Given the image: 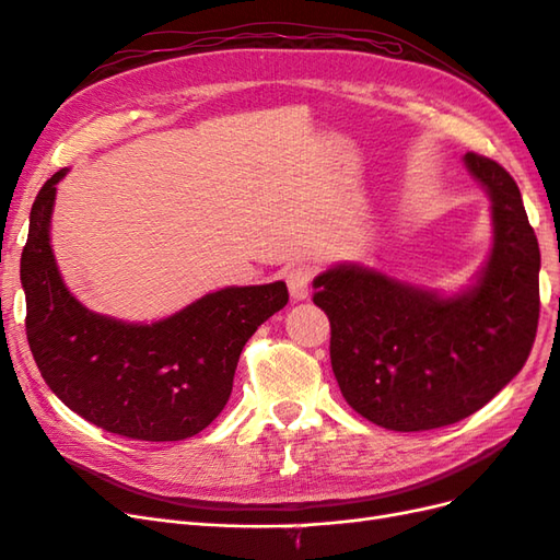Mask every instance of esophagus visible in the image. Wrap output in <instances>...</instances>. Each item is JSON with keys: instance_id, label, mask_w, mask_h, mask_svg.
Segmentation results:
<instances>
[{"instance_id": "34e87169", "label": "esophagus", "mask_w": 560, "mask_h": 560, "mask_svg": "<svg viewBox=\"0 0 560 560\" xmlns=\"http://www.w3.org/2000/svg\"><path fill=\"white\" fill-rule=\"evenodd\" d=\"M313 282V268L311 266H294L287 270V287H290V296L294 301L308 299Z\"/></svg>"}]
</instances>
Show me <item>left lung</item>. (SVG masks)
<instances>
[{
	"mask_svg": "<svg viewBox=\"0 0 560 560\" xmlns=\"http://www.w3.org/2000/svg\"><path fill=\"white\" fill-rule=\"evenodd\" d=\"M490 196L493 249L469 290L442 296L358 264L313 280L346 401L376 425L422 432L479 411L528 360L539 319V245L502 165L465 156Z\"/></svg>",
	"mask_w": 560,
	"mask_h": 560,
	"instance_id": "1",
	"label": "left lung"
}]
</instances>
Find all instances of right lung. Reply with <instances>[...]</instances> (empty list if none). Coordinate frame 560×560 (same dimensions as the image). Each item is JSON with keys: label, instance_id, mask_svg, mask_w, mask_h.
Returning <instances> with one entry per match:
<instances>
[{"label": "right lung", "instance_id": "obj_1", "mask_svg": "<svg viewBox=\"0 0 560 560\" xmlns=\"http://www.w3.org/2000/svg\"><path fill=\"white\" fill-rule=\"evenodd\" d=\"M46 179L30 212L21 259L27 343L56 397L112 434L179 442L226 406L249 336L290 301L284 282L226 287L151 322L97 315L70 294L50 249L56 184Z\"/></svg>", "mask_w": 560, "mask_h": 560}]
</instances>
